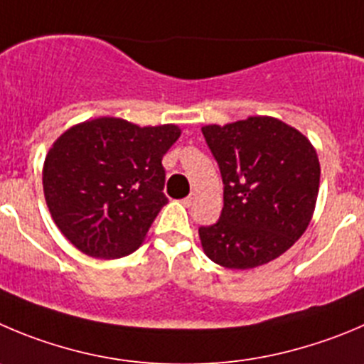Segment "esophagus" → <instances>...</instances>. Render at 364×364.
I'll return each instance as SVG.
<instances>
[{"mask_svg":"<svg viewBox=\"0 0 364 364\" xmlns=\"http://www.w3.org/2000/svg\"><path fill=\"white\" fill-rule=\"evenodd\" d=\"M195 200H196V196H195V195H189L188 198H184V200H182V203H184L186 207H191L193 203H195Z\"/></svg>","mask_w":364,"mask_h":364,"instance_id":"34e87169","label":"esophagus"}]
</instances>
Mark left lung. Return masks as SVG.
<instances>
[{
    "label": "left lung",
    "instance_id": "1",
    "mask_svg": "<svg viewBox=\"0 0 364 364\" xmlns=\"http://www.w3.org/2000/svg\"><path fill=\"white\" fill-rule=\"evenodd\" d=\"M203 137L223 178L216 225L198 230L216 264L252 269L289 250L306 232L320 188V161L311 141L272 116L205 124Z\"/></svg>",
    "mask_w": 364,
    "mask_h": 364
}]
</instances>
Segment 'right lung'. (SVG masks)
Returning <instances> with one entry per match:
<instances>
[{"instance_id": "add662e5", "label": "right lung", "mask_w": 364, "mask_h": 364, "mask_svg": "<svg viewBox=\"0 0 364 364\" xmlns=\"http://www.w3.org/2000/svg\"><path fill=\"white\" fill-rule=\"evenodd\" d=\"M180 134L173 123L139 127L114 116L60 134L44 159L43 188L65 240L98 259L136 252L168 203L162 157Z\"/></svg>"}]
</instances>
